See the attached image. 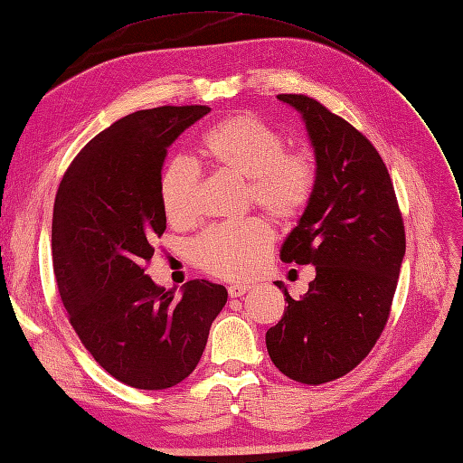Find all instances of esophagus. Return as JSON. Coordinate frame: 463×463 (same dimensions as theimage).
<instances>
[{
  "label": "esophagus",
  "instance_id": "34e87169",
  "mask_svg": "<svg viewBox=\"0 0 463 463\" xmlns=\"http://www.w3.org/2000/svg\"><path fill=\"white\" fill-rule=\"evenodd\" d=\"M247 290H250V285H232V287L228 288V295H230L232 298H240V297L245 295Z\"/></svg>",
  "mask_w": 463,
  "mask_h": 463
}]
</instances>
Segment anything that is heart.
Instances as JSON below:
<instances>
[{"instance_id": "1", "label": "heart", "mask_w": 463, "mask_h": 463, "mask_svg": "<svg viewBox=\"0 0 463 463\" xmlns=\"http://www.w3.org/2000/svg\"><path fill=\"white\" fill-rule=\"evenodd\" d=\"M202 155L223 173L245 180V198L275 220L298 218L317 186V165L308 153L287 151L283 135L253 114L230 116L206 131ZM200 171L175 159L161 173L159 193L166 218L193 223L198 218ZM273 228L263 218L212 225L193 243L200 269L228 280H245L263 267Z\"/></svg>"}]
</instances>
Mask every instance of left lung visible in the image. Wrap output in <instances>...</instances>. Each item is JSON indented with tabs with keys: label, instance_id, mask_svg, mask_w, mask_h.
<instances>
[{
	"label": "left lung",
	"instance_id": "1",
	"mask_svg": "<svg viewBox=\"0 0 463 463\" xmlns=\"http://www.w3.org/2000/svg\"><path fill=\"white\" fill-rule=\"evenodd\" d=\"M302 116L317 159V186L280 259L314 265L308 292L265 342L270 362L304 385L349 373L385 328L404 257V225L385 163L365 135L304 94H279Z\"/></svg>",
	"mask_w": 463,
	"mask_h": 463
}]
</instances>
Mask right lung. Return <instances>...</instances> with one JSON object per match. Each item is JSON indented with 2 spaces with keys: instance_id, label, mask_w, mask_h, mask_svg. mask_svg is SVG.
Returning a JSON list of instances; mask_svg holds the SVG:
<instances>
[{
  "instance_id": "add662e5",
  "label": "right lung",
  "mask_w": 463,
  "mask_h": 463,
  "mask_svg": "<svg viewBox=\"0 0 463 463\" xmlns=\"http://www.w3.org/2000/svg\"><path fill=\"white\" fill-rule=\"evenodd\" d=\"M208 106L141 109L111 123L64 173L52 212V269L80 342L135 389L175 387L198 365L228 290L188 280L183 297L145 275L166 230V149Z\"/></svg>"
}]
</instances>
